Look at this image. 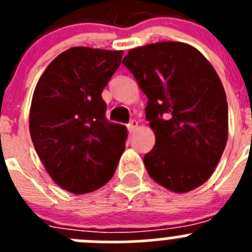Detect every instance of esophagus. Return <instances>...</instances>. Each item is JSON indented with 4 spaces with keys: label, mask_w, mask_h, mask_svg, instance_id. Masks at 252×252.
Masks as SVG:
<instances>
[{
    "label": "esophagus",
    "mask_w": 252,
    "mask_h": 252,
    "mask_svg": "<svg viewBox=\"0 0 252 252\" xmlns=\"http://www.w3.org/2000/svg\"><path fill=\"white\" fill-rule=\"evenodd\" d=\"M136 127H137L136 120H132V121H130V124L127 125V128H128V131H130V132H133Z\"/></svg>",
    "instance_id": "34e87169"
}]
</instances>
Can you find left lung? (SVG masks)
I'll use <instances>...</instances> for the list:
<instances>
[{"label": "left lung", "mask_w": 252, "mask_h": 252, "mask_svg": "<svg viewBox=\"0 0 252 252\" xmlns=\"http://www.w3.org/2000/svg\"><path fill=\"white\" fill-rule=\"evenodd\" d=\"M148 97L155 146L144 158L149 175L175 193L206 183L228 136V106L217 73L195 48L164 41L122 59Z\"/></svg>", "instance_id": "obj_1"}]
</instances>
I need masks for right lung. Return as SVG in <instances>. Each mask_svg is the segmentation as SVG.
<instances>
[{
  "mask_svg": "<svg viewBox=\"0 0 252 252\" xmlns=\"http://www.w3.org/2000/svg\"><path fill=\"white\" fill-rule=\"evenodd\" d=\"M122 54L70 48L49 64L35 87L31 140L51 179L74 194L104 186L125 150L127 128L106 119L102 99Z\"/></svg>",
  "mask_w": 252,
  "mask_h": 252,
  "instance_id": "1",
  "label": "right lung"
}]
</instances>
